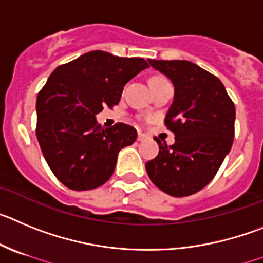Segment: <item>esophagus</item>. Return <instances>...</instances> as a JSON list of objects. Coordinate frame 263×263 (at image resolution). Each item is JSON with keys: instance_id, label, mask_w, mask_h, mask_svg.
<instances>
[{"instance_id": "1", "label": "esophagus", "mask_w": 263, "mask_h": 263, "mask_svg": "<svg viewBox=\"0 0 263 263\" xmlns=\"http://www.w3.org/2000/svg\"><path fill=\"white\" fill-rule=\"evenodd\" d=\"M145 135L144 134H141V132H139V134H137V141H143V140H145Z\"/></svg>"}]
</instances>
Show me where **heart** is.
<instances>
[{"instance_id": "1", "label": "heart", "mask_w": 263, "mask_h": 263, "mask_svg": "<svg viewBox=\"0 0 263 263\" xmlns=\"http://www.w3.org/2000/svg\"><path fill=\"white\" fill-rule=\"evenodd\" d=\"M162 81H167L165 77H161V76H155V77H152L151 79V81H149V84L153 85V84H157V82H162Z\"/></svg>"}]
</instances>
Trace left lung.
Masks as SVG:
<instances>
[{"instance_id": "left-lung-1", "label": "left lung", "mask_w": 263, "mask_h": 263, "mask_svg": "<svg viewBox=\"0 0 263 263\" xmlns=\"http://www.w3.org/2000/svg\"><path fill=\"white\" fill-rule=\"evenodd\" d=\"M174 85V99L165 126L176 143L156 139L157 157L145 164L146 173L160 190L172 196H189L207 186L235 137V103L216 76L187 60H151Z\"/></svg>"}]
</instances>
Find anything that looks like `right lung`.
Listing matches in <instances>:
<instances>
[{"instance_id":"add662e5","label":"right lung","mask_w":263,"mask_h":263,"mask_svg":"<svg viewBox=\"0 0 263 263\" xmlns=\"http://www.w3.org/2000/svg\"><path fill=\"white\" fill-rule=\"evenodd\" d=\"M141 58L91 51L51 73L36 98V137L56 178L76 191L110 179L122 148L135 143L134 127L99 126L96 115L118 105L123 87L148 68Z\"/></svg>"}]
</instances>
